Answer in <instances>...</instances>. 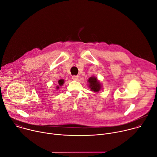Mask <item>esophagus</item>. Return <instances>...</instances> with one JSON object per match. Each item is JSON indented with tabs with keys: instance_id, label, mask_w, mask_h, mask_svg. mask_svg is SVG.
Here are the masks:
<instances>
[{
	"instance_id": "esophagus-1",
	"label": "esophagus",
	"mask_w": 157,
	"mask_h": 157,
	"mask_svg": "<svg viewBox=\"0 0 157 157\" xmlns=\"http://www.w3.org/2000/svg\"><path fill=\"white\" fill-rule=\"evenodd\" d=\"M72 79H73V80L76 81V80L78 79V76H76V75H73V76H72Z\"/></svg>"
}]
</instances>
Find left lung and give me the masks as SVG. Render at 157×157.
Returning <instances> with one entry per match:
<instances>
[{
  "label": "left lung",
  "instance_id": "1",
  "mask_svg": "<svg viewBox=\"0 0 157 157\" xmlns=\"http://www.w3.org/2000/svg\"><path fill=\"white\" fill-rule=\"evenodd\" d=\"M89 83V87L92 91L94 92H98L101 89V85L100 82L95 77H90L87 81Z\"/></svg>",
  "mask_w": 157,
  "mask_h": 157
}]
</instances>
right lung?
Listing matches in <instances>:
<instances>
[{
    "label": "right lung",
    "mask_w": 157,
    "mask_h": 157,
    "mask_svg": "<svg viewBox=\"0 0 157 157\" xmlns=\"http://www.w3.org/2000/svg\"><path fill=\"white\" fill-rule=\"evenodd\" d=\"M63 82H64V80L63 79H60L59 81V86H62L63 84ZM59 88V86H57V89H58Z\"/></svg>",
    "instance_id": "obj_1"
}]
</instances>
